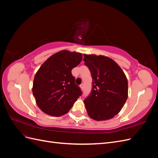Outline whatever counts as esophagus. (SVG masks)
I'll return each mask as SVG.
<instances>
[{"label": "esophagus", "mask_w": 158, "mask_h": 158, "mask_svg": "<svg viewBox=\"0 0 158 158\" xmlns=\"http://www.w3.org/2000/svg\"><path fill=\"white\" fill-rule=\"evenodd\" d=\"M80 88L81 89H82V90L84 89V84H81L80 85Z\"/></svg>", "instance_id": "esophagus-1"}]
</instances>
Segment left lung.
Masks as SVG:
<instances>
[{"label":"left lung","mask_w":158,"mask_h":158,"mask_svg":"<svg viewBox=\"0 0 158 158\" xmlns=\"http://www.w3.org/2000/svg\"><path fill=\"white\" fill-rule=\"evenodd\" d=\"M92 78V91L84 99L89 116L104 121L117 114L128 98V81L115 62L107 56L84 55Z\"/></svg>","instance_id":"1"}]
</instances>
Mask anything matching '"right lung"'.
<instances>
[{
	"label": "right lung",
	"instance_id": "obj_1",
	"mask_svg": "<svg viewBox=\"0 0 158 158\" xmlns=\"http://www.w3.org/2000/svg\"><path fill=\"white\" fill-rule=\"evenodd\" d=\"M82 57L78 52L60 51L50 56L38 70L32 92L38 107L44 113L55 117L63 115L82 95L71 70L80 63Z\"/></svg>",
	"mask_w": 158,
	"mask_h": 158
}]
</instances>
